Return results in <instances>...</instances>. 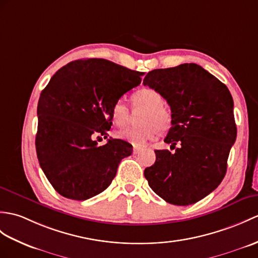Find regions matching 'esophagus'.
<instances>
[{
    "instance_id": "esophagus-1",
    "label": "esophagus",
    "mask_w": 258,
    "mask_h": 258,
    "mask_svg": "<svg viewBox=\"0 0 258 258\" xmlns=\"http://www.w3.org/2000/svg\"><path fill=\"white\" fill-rule=\"evenodd\" d=\"M140 152H141V148L140 147H135V146L133 147V154L136 155V154H139Z\"/></svg>"
}]
</instances>
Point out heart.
<instances>
[{"instance_id":"b5f03b06","label":"heart","mask_w":258,"mask_h":258,"mask_svg":"<svg viewBox=\"0 0 258 258\" xmlns=\"http://www.w3.org/2000/svg\"><path fill=\"white\" fill-rule=\"evenodd\" d=\"M163 97L151 88H143L132 95V104L134 109H145L142 117V127H126L116 132V137L134 146H143L157 137L161 131L170 127L171 115L163 106ZM130 107L123 100L114 102L111 109L112 121L117 126H124L128 123Z\"/></svg>"}]
</instances>
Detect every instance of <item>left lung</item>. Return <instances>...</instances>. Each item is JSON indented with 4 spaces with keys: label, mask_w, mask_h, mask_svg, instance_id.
I'll use <instances>...</instances> for the list:
<instances>
[{
    "label": "left lung",
    "mask_w": 258,
    "mask_h": 258,
    "mask_svg": "<svg viewBox=\"0 0 258 258\" xmlns=\"http://www.w3.org/2000/svg\"><path fill=\"white\" fill-rule=\"evenodd\" d=\"M143 83L169 104L171 127L165 142L176 148L173 154L155 151L156 161L144 176L166 202L192 205L211 194L226 173L236 140L232 95L224 83L197 63L152 70Z\"/></svg>",
    "instance_id": "8db88e82"
}]
</instances>
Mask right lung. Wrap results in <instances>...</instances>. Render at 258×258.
I'll return each instance as SVG.
<instances>
[{
    "label": "right lung",
    "mask_w": 258,
    "mask_h": 258,
    "mask_svg": "<svg viewBox=\"0 0 258 258\" xmlns=\"http://www.w3.org/2000/svg\"><path fill=\"white\" fill-rule=\"evenodd\" d=\"M144 73L105 59H81L63 66L41 91L36 152L57 192L87 200L111 184L121 160L133 152L122 140L99 146L95 136L111 128L114 102L142 81Z\"/></svg>",
    "instance_id": "right-lung-1"
}]
</instances>
